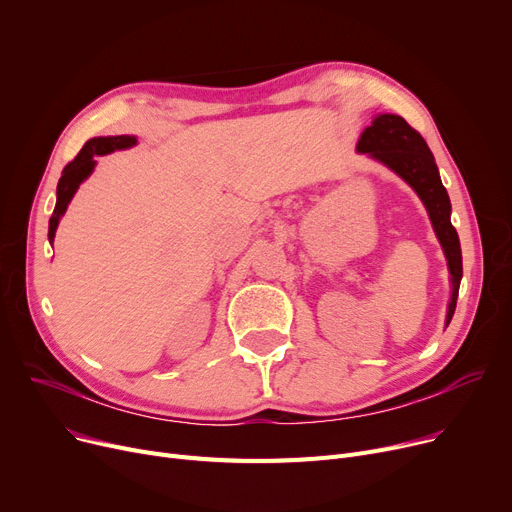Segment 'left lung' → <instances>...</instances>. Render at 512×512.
<instances>
[{"instance_id":"left-lung-1","label":"left lung","mask_w":512,"mask_h":512,"mask_svg":"<svg viewBox=\"0 0 512 512\" xmlns=\"http://www.w3.org/2000/svg\"><path fill=\"white\" fill-rule=\"evenodd\" d=\"M357 149L380 159L400 178H405L425 203L440 245L446 253L448 270L452 276V299L446 317V324H450L463 278V257L459 234L450 224V199L440 180L432 151H429L425 139L405 118L394 114H382L375 118L373 124L363 130Z\"/></svg>"}]
</instances>
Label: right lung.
Listing matches in <instances>:
<instances>
[{"label":"right lung","instance_id":"obj_1","mask_svg":"<svg viewBox=\"0 0 512 512\" xmlns=\"http://www.w3.org/2000/svg\"><path fill=\"white\" fill-rule=\"evenodd\" d=\"M134 143H137V139L126 137V134H120V137H97L85 143V147L80 149L78 155L64 168L62 178L58 182V203L49 220V240H53V236H56L58 222L62 218V213L66 211L70 199L74 197L78 184L93 172L95 168L93 155H105V153H112L114 149H126V147H132Z\"/></svg>","mask_w":512,"mask_h":512}]
</instances>
